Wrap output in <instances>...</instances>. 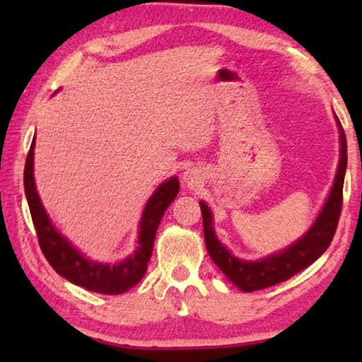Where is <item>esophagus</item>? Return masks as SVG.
Segmentation results:
<instances>
[{
  "label": "esophagus",
  "mask_w": 362,
  "mask_h": 362,
  "mask_svg": "<svg viewBox=\"0 0 362 362\" xmlns=\"http://www.w3.org/2000/svg\"><path fill=\"white\" fill-rule=\"evenodd\" d=\"M183 183L189 188L199 187L201 183H203V175H201L198 169H187L185 173H183Z\"/></svg>",
  "instance_id": "obj_1"
}]
</instances>
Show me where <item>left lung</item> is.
Returning a JSON list of instances; mask_svg holds the SVG:
<instances>
[{"mask_svg": "<svg viewBox=\"0 0 362 362\" xmlns=\"http://www.w3.org/2000/svg\"><path fill=\"white\" fill-rule=\"evenodd\" d=\"M334 118L340 134V161L332 188H330L326 203L317 214L313 225L305 231V235L300 236L297 241H293L287 247L260 260H246L233 255L231 250L220 243L217 238V233L214 230V216L211 207L204 201H199L201 212H203L207 252H209L214 263L222 269L225 276L240 291L254 292L283 283V281L289 279L293 274L302 272L315 260L320 259L326 252L329 244L332 243L341 211L343 180H345L348 161L345 131H343L337 115H334Z\"/></svg>", "mask_w": 362, "mask_h": 362, "instance_id": "8db88e82", "label": "left lung"}]
</instances>
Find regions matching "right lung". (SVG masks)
I'll return each mask as SVG.
<instances>
[{
    "mask_svg": "<svg viewBox=\"0 0 362 362\" xmlns=\"http://www.w3.org/2000/svg\"><path fill=\"white\" fill-rule=\"evenodd\" d=\"M33 161L35 137L27 155L25 170H23V187H25V196L36 235H38L40 247L46 260L51 263V267L70 283L97 293L118 296V293L129 291L131 287L136 286L146 273L159 222L179 193V179L170 177V179L164 180L146 201L139 222L137 243L134 252L121 262L107 263L88 259L56 228V225L52 223L51 217L47 216L45 206L41 203L38 189H36Z\"/></svg>",
    "mask_w": 362,
    "mask_h": 362,
    "instance_id": "add662e5",
    "label": "right lung"
}]
</instances>
